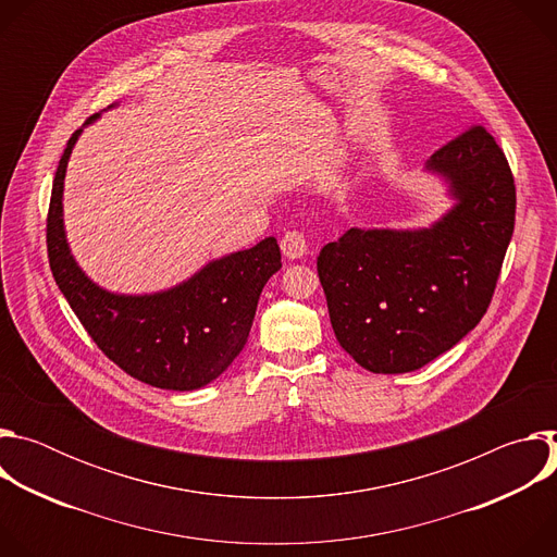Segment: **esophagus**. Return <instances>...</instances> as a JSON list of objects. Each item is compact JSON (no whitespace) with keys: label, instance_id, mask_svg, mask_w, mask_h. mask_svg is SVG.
Wrapping results in <instances>:
<instances>
[{"label":"esophagus","instance_id":"esophagus-1","mask_svg":"<svg viewBox=\"0 0 557 557\" xmlns=\"http://www.w3.org/2000/svg\"><path fill=\"white\" fill-rule=\"evenodd\" d=\"M282 251L288 260L304 258L308 253V243L306 235L301 231H286L282 237Z\"/></svg>","mask_w":557,"mask_h":557}]
</instances>
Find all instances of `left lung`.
Here are the masks:
<instances>
[{
  "label": "left lung",
  "mask_w": 557,
  "mask_h": 557,
  "mask_svg": "<svg viewBox=\"0 0 557 557\" xmlns=\"http://www.w3.org/2000/svg\"><path fill=\"white\" fill-rule=\"evenodd\" d=\"M456 207L432 228H348L317 258L339 346L374 374L412 372L487 312L516 224V183L496 138L471 125L425 165Z\"/></svg>",
  "instance_id": "obj_1"
}]
</instances>
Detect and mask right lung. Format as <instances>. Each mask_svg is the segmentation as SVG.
<instances>
[{
    "instance_id": "obj_1",
    "label": "right lung",
    "mask_w": 557,
    "mask_h": 557,
    "mask_svg": "<svg viewBox=\"0 0 557 557\" xmlns=\"http://www.w3.org/2000/svg\"><path fill=\"white\" fill-rule=\"evenodd\" d=\"M90 116L86 121L92 123ZM76 129L54 174L46 220L50 271L99 350L129 376L163 389H196L243 352L260 293L280 271L275 237L207 264L189 282L156 295H114L92 284L70 256L61 194Z\"/></svg>"
}]
</instances>
